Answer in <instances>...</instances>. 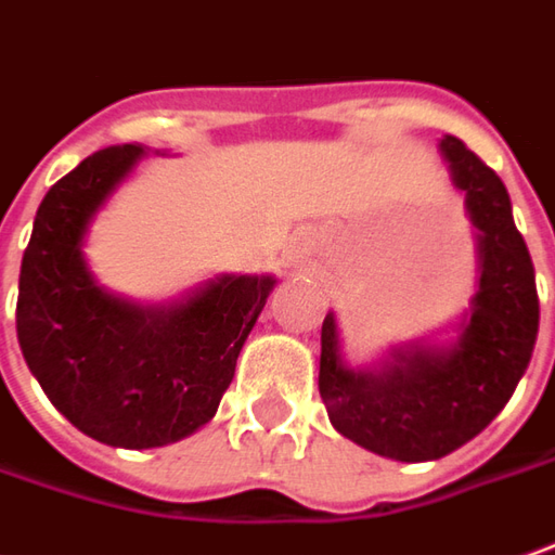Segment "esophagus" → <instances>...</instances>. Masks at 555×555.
Segmentation results:
<instances>
[{
    "mask_svg": "<svg viewBox=\"0 0 555 555\" xmlns=\"http://www.w3.org/2000/svg\"><path fill=\"white\" fill-rule=\"evenodd\" d=\"M305 256H308V247H305L302 241H296V250L289 253V259H293V262H305Z\"/></svg>",
    "mask_w": 555,
    "mask_h": 555,
    "instance_id": "34e87169",
    "label": "esophagus"
}]
</instances>
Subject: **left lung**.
Listing matches in <instances>:
<instances>
[{
  "label": "left lung",
  "mask_w": 555,
  "mask_h": 555,
  "mask_svg": "<svg viewBox=\"0 0 555 555\" xmlns=\"http://www.w3.org/2000/svg\"><path fill=\"white\" fill-rule=\"evenodd\" d=\"M442 158L477 237V293L449 341L393 345L373 366H348L336 314L323 318L321 397L341 437L393 461H437L474 440L507 406L538 338V286L511 195L459 137Z\"/></svg>",
  "instance_id": "8db88e82"
}]
</instances>
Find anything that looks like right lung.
<instances>
[{"mask_svg": "<svg viewBox=\"0 0 555 555\" xmlns=\"http://www.w3.org/2000/svg\"><path fill=\"white\" fill-rule=\"evenodd\" d=\"M140 158V143L100 149L48 189L17 284V341L29 373L81 434L118 449L177 442L217 415L278 284L271 274H219L162 305L96 284L85 234Z\"/></svg>", "mask_w": 555, "mask_h": 555, "instance_id": "add662e5", "label": "right lung"}]
</instances>
